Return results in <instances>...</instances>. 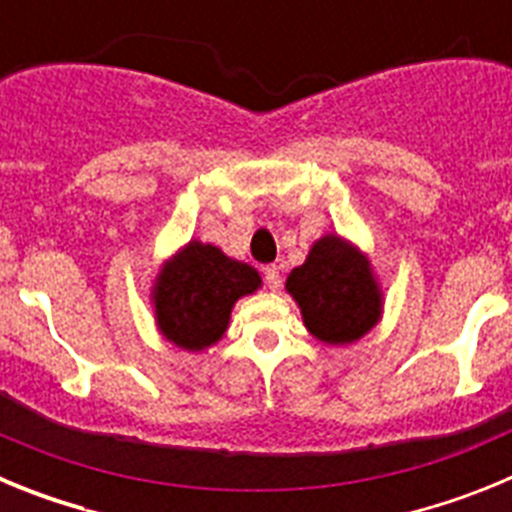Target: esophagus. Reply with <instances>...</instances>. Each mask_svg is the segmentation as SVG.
Instances as JSON below:
<instances>
[{
    "instance_id": "obj_1",
    "label": "esophagus",
    "mask_w": 512,
    "mask_h": 512,
    "mask_svg": "<svg viewBox=\"0 0 512 512\" xmlns=\"http://www.w3.org/2000/svg\"><path fill=\"white\" fill-rule=\"evenodd\" d=\"M264 279H266V287H269L271 292H277V289L282 287V274H279L277 266H266Z\"/></svg>"
}]
</instances>
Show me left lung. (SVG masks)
<instances>
[{
	"label": "left lung",
	"mask_w": 512,
	"mask_h": 512,
	"mask_svg": "<svg viewBox=\"0 0 512 512\" xmlns=\"http://www.w3.org/2000/svg\"><path fill=\"white\" fill-rule=\"evenodd\" d=\"M287 292L300 305L305 328L330 346L359 341L382 318V289L372 264L333 233L312 243L305 264L287 277Z\"/></svg>",
	"instance_id": "obj_1"
}]
</instances>
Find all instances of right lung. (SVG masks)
Instances as JSON below:
<instances>
[{"label":"right lung","mask_w":512,"mask_h":512,"mask_svg":"<svg viewBox=\"0 0 512 512\" xmlns=\"http://www.w3.org/2000/svg\"><path fill=\"white\" fill-rule=\"evenodd\" d=\"M259 287L261 277L253 266L228 259L210 243L189 241L158 271L156 325L174 346L202 351L223 338L235 302Z\"/></svg>","instance_id":"obj_1"}]
</instances>
